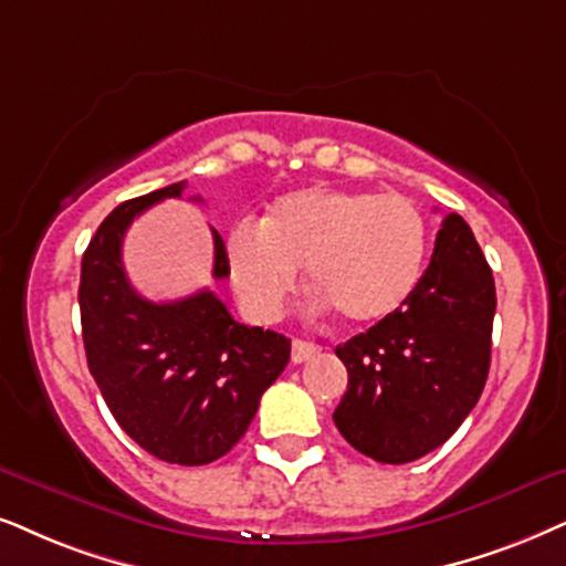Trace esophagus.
I'll list each match as a JSON object with an SVG mask.
<instances>
[{"mask_svg":"<svg viewBox=\"0 0 566 566\" xmlns=\"http://www.w3.org/2000/svg\"><path fill=\"white\" fill-rule=\"evenodd\" d=\"M318 355V345H313V342H305V339H295L292 342V363L300 366V363H307L311 357Z\"/></svg>","mask_w":566,"mask_h":566,"instance_id":"obj_1","label":"esophagus"}]
</instances>
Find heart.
<instances>
[{
  "label": "heart",
  "mask_w": 566,
  "mask_h": 566,
  "mask_svg": "<svg viewBox=\"0 0 566 566\" xmlns=\"http://www.w3.org/2000/svg\"><path fill=\"white\" fill-rule=\"evenodd\" d=\"M426 253L428 227L410 198L313 185L276 198L259 227H234L227 271L255 321H274L297 287V269H307L321 307L368 328L410 300Z\"/></svg>",
  "instance_id": "b5f03b06"
}]
</instances>
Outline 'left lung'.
<instances>
[{
	"instance_id": "8db88e82",
	"label": "left lung",
	"mask_w": 566,
	"mask_h": 566,
	"mask_svg": "<svg viewBox=\"0 0 566 566\" xmlns=\"http://www.w3.org/2000/svg\"><path fill=\"white\" fill-rule=\"evenodd\" d=\"M493 313L491 266L468 221L447 213L410 300L336 347L349 376L334 410L339 433L384 464L412 462L441 447L481 399Z\"/></svg>"
}]
</instances>
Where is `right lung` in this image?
<instances>
[{"mask_svg":"<svg viewBox=\"0 0 566 566\" xmlns=\"http://www.w3.org/2000/svg\"><path fill=\"white\" fill-rule=\"evenodd\" d=\"M185 182L125 200L102 221L81 263V324L88 370L123 431L171 464H209L245 436L263 391L290 360L287 336L232 318L211 290L151 303L133 290L123 240L133 219ZM213 232V279H227Z\"/></svg>","mask_w":566,"mask_h":566,"instance_id":"right-lung-1","label":"right lung"}]
</instances>
